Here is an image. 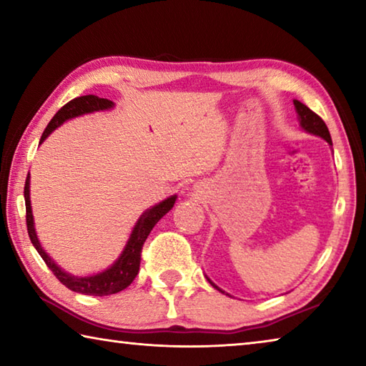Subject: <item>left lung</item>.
I'll list each match as a JSON object with an SVG mask.
<instances>
[{
	"label": "left lung",
	"mask_w": 366,
	"mask_h": 366,
	"mask_svg": "<svg viewBox=\"0 0 366 366\" xmlns=\"http://www.w3.org/2000/svg\"><path fill=\"white\" fill-rule=\"evenodd\" d=\"M294 104H295L297 114H299V117H300V126L305 129L307 132L318 135V137L325 139L327 144L332 145L331 134H330V131H327V126L325 124V121L321 119V117L317 113H313V111L310 109L308 107H305V104L300 103L299 100H294ZM209 282H212V281H209ZM213 287L221 290L218 286H214V284H213ZM221 292H222V290H221Z\"/></svg>",
	"instance_id": "1"
}]
</instances>
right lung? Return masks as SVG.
I'll list each match as a JSON object with an SVG mask.
<instances>
[{"label":"right lung","instance_id":"1","mask_svg":"<svg viewBox=\"0 0 366 366\" xmlns=\"http://www.w3.org/2000/svg\"><path fill=\"white\" fill-rule=\"evenodd\" d=\"M111 107H113V102L107 100V98L95 97V95H84V97L74 98V100H71L69 103H66L64 107L53 116V119L48 122L46 129L41 134L40 144L54 131V129L59 127L64 121L71 119V117H76V116L85 114V113H92V111L108 109ZM29 179H30V176H27L26 187H24V198H26V222H27L29 237H30V240H32V244L36 249V252L40 253L43 262H45L48 268L53 271V274L58 277L59 282L64 284L67 289L74 290V292L85 294V295H98V297L111 295V294L121 292V290H124L127 286H131V282L135 280V276L139 274L142 247H144L148 234L152 232L154 224H157V222L163 218V216L168 213L176 203V195H172L169 198H166L164 202L158 203L157 207L147 209V212L140 216L137 224H135L134 231L131 234V239H129V242L126 245V249H124L121 257L117 258V262L111 266V268H108L103 272H98V274H95V276L76 277V276L67 274V272L61 269L59 266L54 264V262H51V258H49L45 253V250L41 249L39 239H36V234L34 229L32 208H30Z\"/></svg>","mask_w":366,"mask_h":366}]
</instances>
